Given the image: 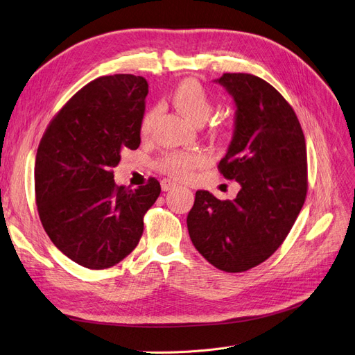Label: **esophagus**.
Returning <instances> with one entry per match:
<instances>
[{"label": "esophagus", "mask_w": 355, "mask_h": 355, "mask_svg": "<svg viewBox=\"0 0 355 355\" xmlns=\"http://www.w3.org/2000/svg\"><path fill=\"white\" fill-rule=\"evenodd\" d=\"M173 188H176L175 182H171V180H168V179H163V180H161V189H163V191H171Z\"/></svg>", "instance_id": "34e87169"}]
</instances>
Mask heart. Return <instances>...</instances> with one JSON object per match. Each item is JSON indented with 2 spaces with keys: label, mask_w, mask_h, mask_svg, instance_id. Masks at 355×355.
<instances>
[{
  "label": "heart",
  "mask_w": 355,
  "mask_h": 355,
  "mask_svg": "<svg viewBox=\"0 0 355 355\" xmlns=\"http://www.w3.org/2000/svg\"><path fill=\"white\" fill-rule=\"evenodd\" d=\"M170 101L175 108L184 114L191 121L197 124L204 123L213 110L211 96L196 80H184L179 83L170 94ZM158 115L157 108H149L144 112L139 132L142 137L151 135L155 118ZM222 124H214V130L222 132ZM206 157L197 151H167L155 161V167L173 179H187L196 168L206 164Z\"/></svg>",
  "instance_id": "obj_1"
}]
</instances>
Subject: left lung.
I'll list each match as a JSON object with an SVG mask.
<instances>
[{
  "instance_id": "1",
  "label": "left lung",
  "mask_w": 355,
  "mask_h": 355,
  "mask_svg": "<svg viewBox=\"0 0 355 355\" xmlns=\"http://www.w3.org/2000/svg\"><path fill=\"white\" fill-rule=\"evenodd\" d=\"M237 105L232 142L218 168L241 189L235 200L197 191L188 213L192 244L218 270L244 272L283 244L308 191L306 145L290 103L252 73L218 80Z\"/></svg>"
}]
</instances>
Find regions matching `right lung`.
<instances>
[{
  "label": "right lung",
  "mask_w": 355,
  "mask_h": 355,
  "mask_svg": "<svg viewBox=\"0 0 355 355\" xmlns=\"http://www.w3.org/2000/svg\"><path fill=\"white\" fill-rule=\"evenodd\" d=\"M148 83L115 73L84 85L53 116L35 158V200L50 240L69 259L105 270L130 254L158 198L155 178L118 187L112 168L141 145Z\"/></svg>",
  "instance_id": "obj_1"
}]
</instances>
